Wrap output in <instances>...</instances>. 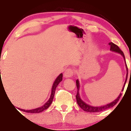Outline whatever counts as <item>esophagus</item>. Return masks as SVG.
<instances>
[{"label":"esophagus","instance_id":"1","mask_svg":"<svg viewBox=\"0 0 131 131\" xmlns=\"http://www.w3.org/2000/svg\"><path fill=\"white\" fill-rule=\"evenodd\" d=\"M73 76V70L71 68H69L64 72V76L66 78H70Z\"/></svg>","mask_w":131,"mask_h":131}]
</instances>
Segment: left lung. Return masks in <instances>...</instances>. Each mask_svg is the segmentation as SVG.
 <instances>
[{
	"instance_id": "left-lung-1",
	"label": "left lung",
	"mask_w": 131,
	"mask_h": 131,
	"mask_svg": "<svg viewBox=\"0 0 131 131\" xmlns=\"http://www.w3.org/2000/svg\"><path fill=\"white\" fill-rule=\"evenodd\" d=\"M109 45L111 46L110 47V50H111V51H113V52H117V53L121 54V55H122V57H123L124 59H125V55H124L123 52H122V51L121 50V49L118 47V46L115 45V44L112 43V42L109 43ZM125 64H126V70H127V75H126V78L125 82V83H124L123 88H122V91H123L124 88H125L126 82V81H127V78H128V67H127L126 61H125ZM76 86H77V89H78L77 94H76V101H77L78 104L79 106L81 107V108H82L84 111H86V112H89V113H97V112L102 111H104V110L108 109V108H112V107H113L115 104H116L118 102V101H119L120 97H121L122 94V93H120V95L118 96V97L116 99L114 100L113 102H112L108 103V104L102 105V106H91V105L86 104V103H85L84 101H82V99H81L80 96H79V87H80V86H79V80H78V79L76 80Z\"/></svg>"
}]
</instances>
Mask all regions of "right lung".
<instances>
[{"label": "right lung", "instance_id": "obj_1", "mask_svg": "<svg viewBox=\"0 0 131 131\" xmlns=\"http://www.w3.org/2000/svg\"><path fill=\"white\" fill-rule=\"evenodd\" d=\"M62 80V74L61 73L58 76L57 79H55V81H54V83L52 87V91H51V95H50V98H49L48 101H47V102L43 105V106L39 107V108H35V109L30 110H22V109H20V108H18V109L20 110V111H24V112H26V113H39L47 109V108L50 106V105H51V103H52V101H53L54 95H55L56 88L57 87L58 85L59 84V82H61Z\"/></svg>", "mask_w": 131, "mask_h": 131}]
</instances>
